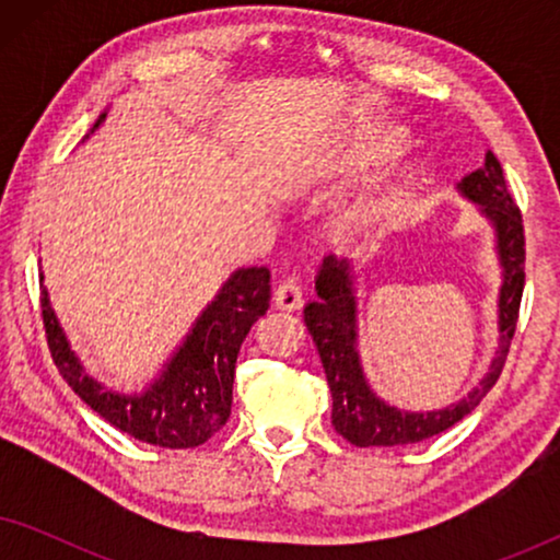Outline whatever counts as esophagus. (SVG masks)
Instances as JSON below:
<instances>
[{"instance_id":"1","label":"esophagus","mask_w":560,"mask_h":560,"mask_svg":"<svg viewBox=\"0 0 560 560\" xmlns=\"http://www.w3.org/2000/svg\"><path fill=\"white\" fill-rule=\"evenodd\" d=\"M275 305L282 311H298L303 305V288L298 280H285L280 282L278 290H275Z\"/></svg>"}]
</instances>
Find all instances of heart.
<instances>
[{"mask_svg":"<svg viewBox=\"0 0 560 560\" xmlns=\"http://www.w3.org/2000/svg\"><path fill=\"white\" fill-rule=\"evenodd\" d=\"M402 142V129L389 121H377V125H362L357 127V132L349 137L347 160L349 167H366L372 163H380L382 158L400 148ZM395 213V203L387 196H362L354 201L343 213V224L349 232L354 234H370L377 229L387 226L389 219Z\"/></svg>","mask_w":560,"mask_h":560,"instance_id":"b5f03b06","label":"heart"}]
</instances>
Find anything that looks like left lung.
Returning a JSON list of instances; mask_svg holds the SVG:
<instances>
[{"label":"left lung","instance_id":"left-lung-1","mask_svg":"<svg viewBox=\"0 0 560 560\" xmlns=\"http://www.w3.org/2000/svg\"><path fill=\"white\" fill-rule=\"evenodd\" d=\"M462 196L481 206L497 234V257L502 265L500 288V347L489 372L464 400L443 410L408 412L380 400L366 385L357 351V293L347 259L328 255L316 278L318 301L305 305L303 318L324 362L328 389L334 397L331 423L349 443L366 446H405L433 439L477 408L500 380L510 341L515 336L520 301L525 288V232L515 198L508 190L500 160L487 150L485 165L458 183Z\"/></svg>","mask_w":560,"mask_h":560}]
</instances>
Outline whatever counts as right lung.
<instances>
[{"label": "right lung", "mask_w": 560, "mask_h": 560, "mask_svg": "<svg viewBox=\"0 0 560 560\" xmlns=\"http://www.w3.org/2000/svg\"><path fill=\"white\" fill-rule=\"evenodd\" d=\"M102 119L104 114L94 129ZM40 305L52 362L91 410L142 443L160 448H194L209 441L229 420L240 347L255 320L270 308V270H236L206 305L163 374L142 395H119L89 377L50 308L45 288Z\"/></svg>", "instance_id": "add662e5"}]
</instances>
